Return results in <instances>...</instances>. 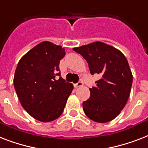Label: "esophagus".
<instances>
[{"mask_svg":"<svg viewBox=\"0 0 148 148\" xmlns=\"http://www.w3.org/2000/svg\"><path fill=\"white\" fill-rule=\"evenodd\" d=\"M83 82L82 81H79L78 83H77L74 84V88H79V87H81V86H83Z\"/></svg>","mask_w":148,"mask_h":148,"instance_id":"esophagus-1","label":"esophagus"}]
</instances>
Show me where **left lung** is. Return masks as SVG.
Segmentation results:
<instances>
[{"label": "left lung", "mask_w": 148, "mask_h": 148, "mask_svg": "<svg viewBox=\"0 0 148 148\" xmlns=\"http://www.w3.org/2000/svg\"><path fill=\"white\" fill-rule=\"evenodd\" d=\"M88 64L90 74L101 78L90 88V98L83 102V110L90 120L106 123L114 119L126 105L133 75L125 56L115 47L96 41L73 48Z\"/></svg>", "instance_id": "1"}]
</instances>
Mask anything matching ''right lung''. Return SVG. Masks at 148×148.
Returning a JSON list of instances; mask_svg holds the SVG:
<instances>
[{
  "label": "right lung",
  "instance_id": "add662e5",
  "mask_svg": "<svg viewBox=\"0 0 148 148\" xmlns=\"http://www.w3.org/2000/svg\"><path fill=\"white\" fill-rule=\"evenodd\" d=\"M65 56L61 46L43 41L24 54L17 64L14 86L24 109L39 121L60 117L73 84L60 76L59 64Z\"/></svg>",
  "mask_w": 148,
  "mask_h": 148
}]
</instances>
